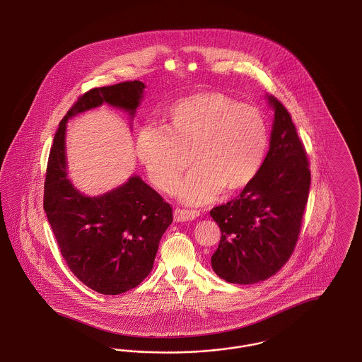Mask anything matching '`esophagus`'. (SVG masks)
<instances>
[{"label": "esophagus", "instance_id": "esophagus-1", "mask_svg": "<svg viewBox=\"0 0 362 362\" xmlns=\"http://www.w3.org/2000/svg\"><path fill=\"white\" fill-rule=\"evenodd\" d=\"M173 216H175V221H189V220H195L199 216V210L176 207Z\"/></svg>", "mask_w": 362, "mask_h": 362}]
</instances>
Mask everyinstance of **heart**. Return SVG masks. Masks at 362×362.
Returning <instances> with one entry per match:
<instances>
[{
  "mask_svg": "<svg viewBox=\"0 0 362 362\" xmlns=\"http://www.w3.org/2000/svg\"><path fill=\"white\" fill-rule=\"evenodd\" d=\"M267 148L269 127L262 111L221 92L179 100L170 111L168 127L148 123L136 138L141 164L163 191L176 187L191 160L197 164L180 187L182 198L191 204L206 202L224 187L247 186Z\"/></svg>",
  "mask_w": 362,
  "mask_h": 362,
  "instance_id": "1",
  "label": "heart"
}]
</instances>
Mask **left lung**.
<instances>
[{
    "label": "left lung",
    "instance_id": "left-lung-1",
    "mask_svg": "<svg viewBox=\"0 0 362 362\" xmlns=\"http://www.w3.org/2000/svg\"><path fill=\"white\" fill-rule=\"evenodd\" d=\"M270 149L240 195L213 207L221 229L211 257L216 274L230 284H257L278 273L292 257L310 194V161L292 117L274 96Z\"/></svg>",
    "mask_w": 362,
    "mask_h": 362
}]
</instances>
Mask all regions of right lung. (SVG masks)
Here are the masks:
<instances>
[{"mask_svg":"<svg viewBox=\"0 0 362 362\" xmlns=\"http://www.w3.org/2000/svg\"><path fill=\"white\" fill-rule=\"evenodd\" d=\"M144 88L134 80L83 93L59 122L49 155L43 195L47 220L70 272L102 294L127 292L149 276L158 243L173 223V207L138 176L96 198L74 189L66 173V122L103 103L133 117Z\"/></svg>","mask_w":362,"mask_h":362,"instance_id":"1","label":"right lung"}]
</instances>
